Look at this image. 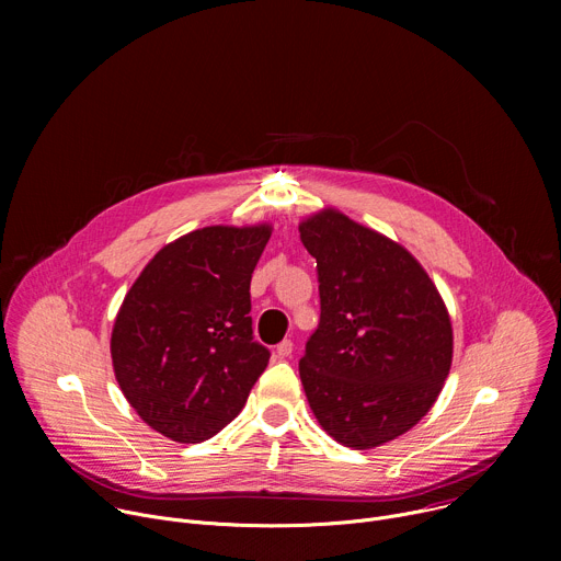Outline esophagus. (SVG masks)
Masks as SVG:
<instances>
[{"instance_id":"34e87169","label":"esophagus","mask_w":561,"mask_h":561,"mask_svg":"<svg viewBox=\"0 0 561 561\" xmlns=\"http://www.w3.org/2000/svg\"><path fill=\"white\" fill-rule=\"evenodd\" d=\"M275 353H277L279 357H290V353H293V342H290V340L279 342L277 348H275Z\"/></svg>"}]
</instances>
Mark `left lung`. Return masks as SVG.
I'll use <instances>...</instances> for the list:
<instances>
[{"mask_svg":"<svg viewBox=\"0 0 561 561\" xmlns=\"http://www.w3.org/2000/svg\"><path fill=\"white\" fill-rule=\"evenodd\" d=\"M299 237L322 301L299 359L310 411L335 442L377 448L437 402L453 364L448 308L402 244L337 208L301 217Z\"/></svg>","mask_w":561,"mask_h":561,"instance_id":"left-lung-1","label":"left lung"}]
</instances>
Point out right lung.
Segmentation results:
<instances>
[{"instance_id": "add662e5", "label": "right lung", "mask_w": 561, "mask_h": 561, "mask_svg": "<svg viewBox=\"0 0 561 561\" xmlns=\"http://www.w3.org/2000/svg\"><path fill=\"white\" fill-rule=\"evenodd\" d=\"M273 226H206L159 249L111 335L115 379L157 433L199 444L244 409L268 366L253 342L251 277Z\"/></svg>"}]
</instances>
